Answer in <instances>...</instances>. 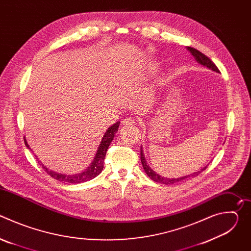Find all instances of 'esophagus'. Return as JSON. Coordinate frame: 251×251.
<instances>
[{
	"instance_id": "obj_1",
	"label": "esophagus",
	"mask_w": 251,
	"mask_h": 251,
	"mask_svg": "<svg viewBox=\"0 0 251 251\" xmlns=\"http://www.w3.org/2000/svg\"><path fill=\"white\" fill-rule=\"evenodd\" d=\"M122 124L125 126V127H131V126H134L135 125V120L132 119V118H126L123 120Z\"/></svg>"
}]
</instances>
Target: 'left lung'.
I'll list each match as a JSON object with an SVG mask.
<instances>
[{"instance_id":"left-lung-1","label":"left lung","mask_w":251,"mask_h":251,"mask_svg":"<svg viewBox=\"0 0 251 251\" xmlns=\"http://www.w3.org/2000/svg\"><path fill=\"white\" fill-rule=\"evenodd\" d=\"M188 50L191 51V53L193 54V56L196 58V60H197L200 64H201V65H203V66H206L207 68H209V69H211V70H213V71H216V73H220V70H219V68L217 67V65L214 64L206 55H204L203 53H201V52L199 51L198 50H196V49H194V48H191V47L188 48ZM140 153H141V163H142L143 169H144V171H145V173L148 175V176L151 178V180H153L154 182H157V183H160V184H164V185H171V184H175V183H177V182L183 181V180H188V177L197 176L201 171H203L204 169H206V167H204V168H203L201 171H200V172H197V173H194V174H192V175H188V176H182V177H176V178H174V177H172V178H170V177H165V176H160V175L157 174L156 172H154V171L149 167V165H147V162H146L144 153H143L142 147H141Z\"/></svg>"}]
</instances>
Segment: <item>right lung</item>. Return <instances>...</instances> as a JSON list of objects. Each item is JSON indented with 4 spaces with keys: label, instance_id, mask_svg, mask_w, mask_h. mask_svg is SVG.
I'll use <instances>...</instances> for the list:
<instances>
[{
    "label": "right lung",
    "instance_id": "add662e5",
    "mask_svg": "<svg viewBox=\"0 0 251 251\" xmlns=\"http://www.w3.org/2000/svg\"><path fill=\"white\" fill-rule=\"evenodd\" d=\"M120 122H116L115 124H113L111 127L108 128L102 138V141L100 143V145L98 147V150L96 152V155L94 157L93 162L91 163V165L83 172L78 173V174H75V175H64V174H60V173H56L53 171H50L46 166H43V169L53 178L57 181H60L62 183H68V184H79V183H83V182H87L92 180L95 176H97L103 170V165H104V159H105V155L107 150H108V147L110 145V143L112 142L115 133L118 131V127H119ZM25 146L29 148V146L27 145L26 140L24 139ZM37 157V156H35Z\"/></svg>",
    "mask_w": 251,
    "mask_h": 251
}]
</instances>
